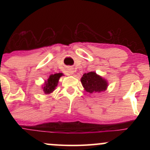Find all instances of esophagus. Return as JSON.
<instances>
[{"label": "esophagus", "instance_id": "esophagus-1", "mask_svg": "<svg viewBox=\"0 0 150 150\" xmlns=\"http://www.w3.org/2000/svg\"><path fill=\"white\" fill-rule=\"evenodd\" d=\"M68 73L69 74V75H72V74H73L74 73V70L72 69V68H69V69H68Z\"/></svg>", "mask_w": 150, "mask_h": 150}]
</instances>
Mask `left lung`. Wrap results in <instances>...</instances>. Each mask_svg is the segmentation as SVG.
<instances>
[{"mask_svg":"<svg viewBox=\"0 0 150 150\" xmlns=\"http://www.w3.org/2000/svg\"><path fill=\"white\" fill-rule=\"evenodd\" d=\"M81 82L86 92L90 94L105 91L108 87L107 81L95 72L84 74L81 78Z\"/></svg>","mask_w":150,"mask_h":150,"instance_id":"1","label":"left lung"}]
</instances>
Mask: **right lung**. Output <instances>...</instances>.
Instances as JSON below:
<instances>
[{
  "instance_id": "add662e5",
  "label": "right lung",
  "mask_w": 150,
  "mask_h": 150,
  "mask_svg": "<svg viewBox=\"0 0 150 150\" xmlns=\"http://www.w3.org/2000/svg\"><path fill=\"white\" fill-rule=\"evenodd\" d=\"M62 75H63V73H56L54 75H50L49 79L45 82L44 87H42L45 94H49L55 90L58 85L59 78Z\"/></svg>"
}]
</instances>
